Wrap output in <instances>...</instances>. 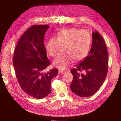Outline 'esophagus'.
Listing matches in <instances>:
<instances>
[{"instance_id":"34e87169","label":"esophagus","mask_w":121,"mask_h":121,"mask_svg":"<svg viewBox=\"0 0 121 121\" xmlns=\"http://www.w3.org/2000/svg\"><path fill=\"white\" fill-rule=\"evenodd\" d=\"M58 73L59 74H61V73H64V71L63 70H59L58 71Z\"/></svg>"}]
</instances>
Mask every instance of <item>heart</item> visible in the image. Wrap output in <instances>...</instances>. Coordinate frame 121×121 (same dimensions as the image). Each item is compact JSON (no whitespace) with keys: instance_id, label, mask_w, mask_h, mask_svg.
Wrapping results in <instances>:
<instances>
[{"instance_id":"obj_1","label":"heart","mask_w":121,"mask_h":121,"mask_svg":"<svg viewBox=\"0 0 121 121\" xmlns=\"http://www.w3.org/2000/svg\"><path fill=\"white\" fill-rule=\"evenodd\" d=\"M91 41L90 34L87 31L69 28L58 33L57 38H50L47 42L45 49L49 56L55 57L60 47H64L65 54L57 56L53 62L55 67L64 70L71 63L72 59L80 61L87 57L90 49Z\"/></svg>"}]
</instances>
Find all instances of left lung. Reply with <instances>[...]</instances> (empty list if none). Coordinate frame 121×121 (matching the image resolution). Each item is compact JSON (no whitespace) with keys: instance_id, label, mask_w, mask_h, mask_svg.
<instances>
[{"instance_id":"8db88e82","label":"left lung","mask_w":121,"mask_h":121,"mask_svg":"<svg viewBox=\"0 0 121 121\" xmlns=\"http://www.w3.org/2000/svg\"><path fill=\"white\" fill-rule=\"evenodd\" d=\"M108 56L104 39L97 31L92 33L90 51L85 59L70 71L72 92L82 97L94 95L104 82L108 71Z\"/></svg>"}]
</instances>
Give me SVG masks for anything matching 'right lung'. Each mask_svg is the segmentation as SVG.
I'll use <instances>...</instances> for the list:
<instances>
[{
  "instance_id": "right-lung-1",
  "label": "right lung",
  "mask_w": 121,
  "mask_h": 121,
  "mask_svg": "<svg viewBox=\"0 0 121 121\" xmlns=\"http://www.w3.org/2000/svg\"><path fill=\"white\" fill-rule=\"evenodd\" d=\"M49 27L48 25L29 27L19 40L13 57L16 78L21 87L26 94L38 99L51 93V81L58 74L56 68L43 73L50 64L44 46V36Z\"/></svg>"
}]
</instances>
